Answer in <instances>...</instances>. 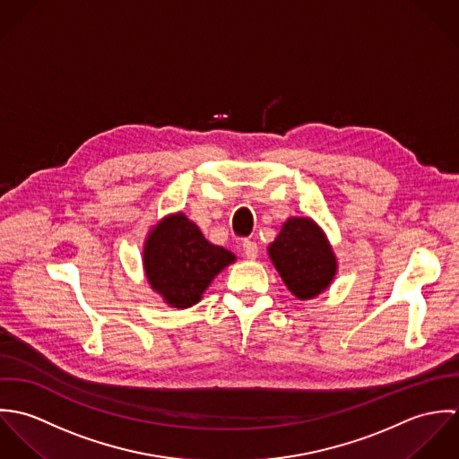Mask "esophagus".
I'll return each instance as SVG.
<instances>
[{"mask_svg": "<svg viewBox=\"0 0 459 459\" xmlns=\"http://www.w3.org/2000/svg\"><path fill=\"white\" fill-rule=\"evenodd\" d=\"M242 249H244V255H246L249 260H256V258H258V244H256V242H253V240H244Z\"/></svg>", "mask_w": 459, "mask_h": 459, "instance_id": "1", "label": "esophagus"}]
</instances>
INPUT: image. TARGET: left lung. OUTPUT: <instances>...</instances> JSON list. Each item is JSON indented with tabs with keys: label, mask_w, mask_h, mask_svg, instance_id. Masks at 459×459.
<instances>
[{
	"label": "left lung",
	"mask_w": 459,
	"mask_h": 459,
	"mask_svg": "<svg viewBox=\"0 0 459 459\" xmlns=\"http://www.w3.org/2000/svg\"><path fill=\"white\" fill-rule=\"evenodd\" d=\"M268 256L286 288L300 300L324 293L337 272L325 233L309 217H290L268 246Z\"/></svg>",
	"instance_id": "1"
}]
</instances>
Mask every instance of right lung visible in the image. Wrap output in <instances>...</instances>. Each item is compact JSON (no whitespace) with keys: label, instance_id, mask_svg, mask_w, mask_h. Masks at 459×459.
<instances>
[{"label":"right lung","instance_id":"1","mask_svg":"<svg viewBox=\"0 0 459 459\" xmlns=\"http://www.w3.org/2000/svg\"><path fill=\"white\" fill-rule=\"evenodd\" d=\"M235 260L233 253L210 244L184 213L164 217L150 231L143 249L152 290L177 309L197 304L213 277Z\"/></svg>","mask_w":459,"mask_h":459}]
</instances>
